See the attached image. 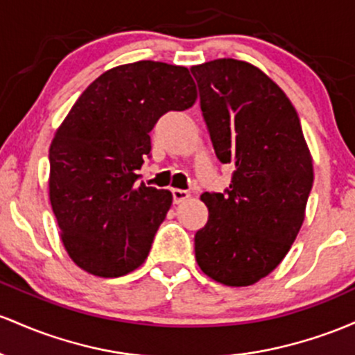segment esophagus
I'll return each instance as SVG.
<instances>
[{
	"label": "esophagus",
	"instance_id": "1",
	"mask_svg": "<svg viewBox=\"0 0 355 355\" xmlns=\"http://www.w3.org/2000/svg\"><path fill=\"white\" fill-rule=\"evenodd\" d=\"M191 196L189 191H184V189H173V201L174 205H179V202L186 201Z\"/></svg>",
	"mask_w": 355,
	"mask_h": 355
}]
</instances>
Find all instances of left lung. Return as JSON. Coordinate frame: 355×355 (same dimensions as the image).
<instances>
[{
  "label": "left lung",
  "mask_w": 355,
  "mask_h": 355,
  "mask_svg": "<svg viewBox=\"0 0 355 355\" xmlns=\"http://www.w3.org/2000/svg\"><path fill=\"white\" fill-rule=\"evenodd\" d=\"M191 71L216 157L234 166L225 194H201L209 214L196 261L218 284L248 286L280 265L304 225L312 154L295 107L258 67L218 58Z\"/></svg>",
  "instance_id": "8db88e82"
}]
</instances>
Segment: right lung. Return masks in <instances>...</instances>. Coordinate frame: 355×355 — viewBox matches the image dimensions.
Segmentation results:
<instances>
[{
  "label": "right lung",
  "mask_w": 355,
  "mask_h": 355,
  "mask_svg": "<svg viewBox=\"0 0 355 355\" xmlns=\"http://www.w3.org/2000/svg\"><path fill=\"white\" fill-rule=\"evenodd\" d=\"M196 98L186 67L141 60L103 71L73 103L50 146L49 194L63 246L82 270L117 278L144 263L173 205L171 191L137 184L149 132Z\"/></svg>",
  "instance_id": "1"
}]
</instances>
